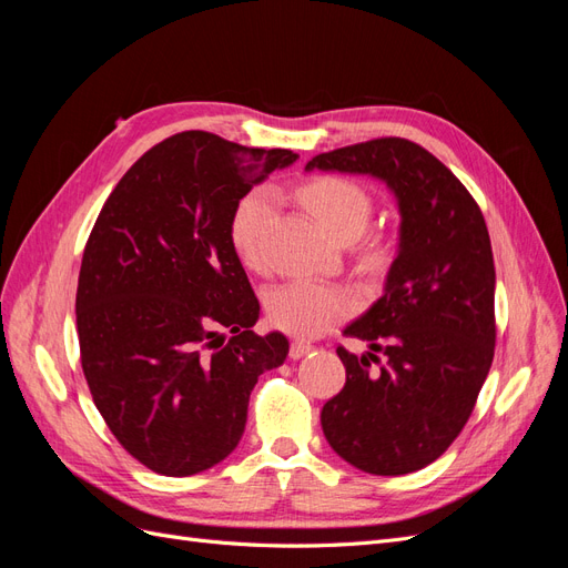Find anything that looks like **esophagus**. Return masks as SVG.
I'll use <instances>...</instances> for the list:
<instances>
[{
	"instance_id": "obj_1",
	"label": "esophagus",
	"mask_w": 568,
	"mask_h": 568,
	"mask_svg": "<svg viewBox=\"0 0 568 568\" xmlns=\"http://www.w3.org/2000/svg\"><path fill=\"white\" fill-rule=\"evenodd\" d=\"M313 351V346H311V343H307V341H294V343H291V351H288V355H291V359H301V357H305L307 353H311Z\"/></svg>"
}]
</instances>
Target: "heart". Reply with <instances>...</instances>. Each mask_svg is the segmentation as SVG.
<instances>
[{"label": "heart", "instance_id": "1", "mask_svg": "<svg viewBox=\"0 0 568 568\" xmlns=\"http://www.w3.org/2000/svg\"><path fill=\"white\" fill-rule=\"evenodd\" d=\"M307 205L322 230L336 242H355L372 220V199L363 186L343 178H317L301 189ZM274 215V194L270 189H255L239 201L232 215V244L242 261L251 267L263 263L265 239ZM367 265H382L384 251L372 248L365 255ZM348 288L329 282L294 280L277 286L267 296V315L274 326L296 334L317 336L353 311Z\"/></svg>", "mask_w": 568, "mask_h": 568}]
</instances>
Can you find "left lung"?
Segmentation results:
<instances>
[{"instance_id": "left-lung-1", "label": "left lung", "mask_w": 568, "mask_h": 568, "mask_svg": "<svg viewBox=\"0 0 568 568\" xmlns=\"http://www.w3.org/2000/svg\"><path fill=\"white\" fill-rule=\"evenodd\" d=\"M307 173L367 175L398 205V246L382 298L343 334L346 386L322 407L338 457L374 476H400L438 459L467 424L495 348V265L486 220L436 156L400 136L320 153ZM379 373L369 371L375 353Z\"/></svg>"}]
</instances>
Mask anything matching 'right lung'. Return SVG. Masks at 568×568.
<instances>
[{"label": "right lung", "mask_w": 568, "mask_h": 568, "mask_svg": "<svg viewBox=\"0 0 568 568\" xmlns=\"http://www.w3.org/2000/svg\"><path fill=\"white\" fill-rule=\"evenodd\" d=\"M296 159L182 132L149 149L97 217L75 296L82 372L151 471L192 476L225 459L257 376L284 365L288 338L253 332L261 305L230 230L239 201Z\"/></svg>", "instance_id": "1"}]
</instances>
